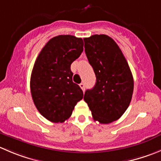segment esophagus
<instances>
[{
    "instance_id": "obj_1",
    "label": "esophagus",
    "mask_w": 161,
    "mask_h": 161,
    "mask_svg": "<svg viewBox=\"0 0 161 161\" xmlns=\"http://www.w3.org/2000/svg\"><path fill=\"white\" fill-rule=\"evenodd\" d=\"M79 86H80V88L82 89V90H83V91H84V90H85V84H84V83H80V84H79Z\"/></svg>"
}]
</instances>
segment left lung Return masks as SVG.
I'll list each match as a JSON object with an SVG mask.
<instances>
[{"label": "left lung", "mask_w": 161, "mask_h": 161, "mask_svg": "<svg viewBox=\"0 0 161 161\" xmlns=\"http://www.w3.org/2000/svg\"><path fill=\"white\" fill-rule=\"evenodd\" d=\"M89 63L96 75V84L84 94L95 121L108 124L115 121L130 104L134 79L122 51L112 37L94 34L83 39Z\"/></svg>", "instance_id": "1"}]
</instances>
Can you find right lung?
Here are the masks:
<instances>
[{
    "label": "right lung",
    "mask_w": 161,
    "mask_h": 161,
    "mask_svg": "<svg viewBox=\"0 0 161 161\" xmlns=\"http://www.w3.org/2000/svg\"><path fill=\"white\" fill-rule=\"evenodd\" d=\"M83 51V41L73 35L53 37L42 48L33 68L31 92L38 112L53 123H63L82 99L72 82L71 64Z\"/></svg>",
    "instance_id": "1"
}]
</instances>
